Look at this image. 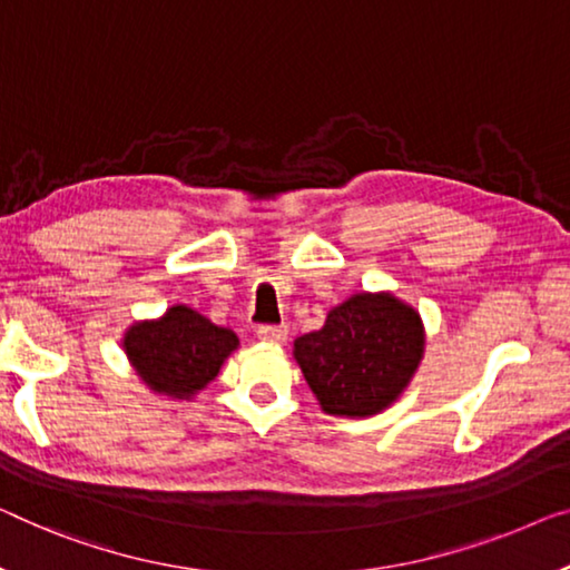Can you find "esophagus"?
Segmentation results:
<instances>
[{
    "label": "esophagus",
    "mask_w": 570,
    "mask_h": 570,
    "mask_svg": "<svg viewBox=\"0 0 570 570\" xmlns=\"http://www.w3.org/2000/svg\"><path fill=\"white\" fill-rule=\"evenodd\" d=\"M258 340H263V343H284L286 340V327L284 325H261L256 330Z\"/></svg>",
    "instance_id": "esophagus-1"
}]
</instances>
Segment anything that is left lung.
Segmentation results:
<instances>
[{
	"label": "left lung",
	"mask_w": 570,
	"mask_h": 570,
	"mask_svg": "<svg viewBox=\"0 0 570 570\" xmlns=\"http://www.w3.org/2000/svg\"><path fill=\"white\" fill-rule=\"evenodd\" d=\"M294 355L327 414L366 417L402 394L422 358L420 314L392 294H355L302 335Z\"/></svg>",
	"instance_id": "obj_1"
}]
</instances>
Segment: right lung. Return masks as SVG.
Here are the masks:
<instances>
[{"label":"right lung","instance_id":"obj_1","mask_svg":"<svg viewBox=\"0 0 570 570\" xmlns=\"http://www.w3.org/2000/svg\"><path fill=\"white\" fill-rule=\"evenodd\" d=\"M237 347L233 330L217 327L189 307H171L164 320L135 325L125 337L132 366L156 392L189 396L209 384Z\"/></svg>","mask_w":570,"mask_h":570}]
</instances>
